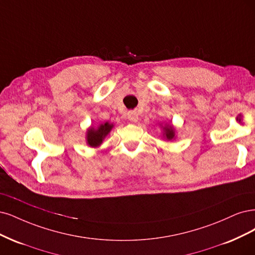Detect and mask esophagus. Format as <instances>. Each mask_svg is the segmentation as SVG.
<instances>
[{
    "mask_svg": "<svg viewBox=\"0 0 255 255\" xmlns=\"http://www.w3.org/2000/svg\"><path fill=\"white\" fill-rule=\"evenodd\" d=\"M127 118L131 122H137V120H138L137 113L135 111H129L128 114H127Z\"/></svg>",
    "mask_w": 255,
    "mask_h": 255,
    "instance_id": "1",
    "label": "esophagus"
}]
</instances>
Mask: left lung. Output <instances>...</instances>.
I'll return each mask as SVG.
<instances>
[{
    "mask_svg": "<svg viewBox=\"0 0 255 255\" xmlns=\"http://www.w3.org/2000/svg\"><path fill=\"white\" fill-rule=\"evenodd\" d=\"M164 130H165V136H166V138L167 139H171V138H174V136H175V131H174V129L171 128V126H167V127H164L163 128Z\"/></svg>",
    "mask_w": 255,
    "mask_h": 255,
    "instance_id": "obj_1",
    "label": "left lung"
}]
</instances>
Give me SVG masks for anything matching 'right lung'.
Returning <instances> with one entry per match:
<instances>
[{
	"instance_id": "right-lung-1",
	"label": "right lung",
	"mask_w": 255,
	"mask_h": 255,
	"mask_svg": "<svg viewBox=\"0 0 255 255\" xmlns=\"http://www.w3.org/2000/svg\"><path fill=\"white\" fill-rule=\"evenodd\" d=\"M112 127H113V125L109 124V123H105V124H102L97 129H94V128L89 129L88 135H87L88 144L92 147H96L98 145H101L104 137L110 132Z\"/></svg>"
}]
</instances>
